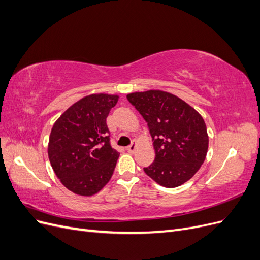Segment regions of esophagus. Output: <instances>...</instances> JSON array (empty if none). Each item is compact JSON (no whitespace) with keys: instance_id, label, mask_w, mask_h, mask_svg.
<instances>
[{"instance_id":"34e87169","label":"esophagus","mask_w":260,"mask_h":260,"mask_svg":"<svg viewBox=\"0 0 260 260\" xmlns=\"http://www.w3.org/2000/svg\"><path fill=\"white\" fill-rule=\"evenodd\" d=\"M137 146H138V142L137 141H132V143L129 145V146H127V151L129 152V153H133L136 151V148H137Z\"/></svg>"}]
</instances>
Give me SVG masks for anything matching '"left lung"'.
<instances>
[{
	"instance_id": "obj_1",
	"label": "left lung",
	"mask_w": 260,
	"mask_h": 260,
	"mask_svg": "<svg viewBox=\"0 0 260 260\" xmlns=\"http://www.w3.org/2000/svg\"><path fill=\"white\" fill-rule=\"evenodd\" d=\"M128 101L147 122L155 149L145 174L165 187H177L199 171L208 151L205 121L186 102L169 92H133Z\"/></svg>"
}]
</instances>
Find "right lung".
<instances>
[{
    "label": "right lung",
    "mask_w": 260,
    "mask_h": 260,
    "mask_svg": "<svg viewBox=\"0 0 260 260\" xmlns=\"http://www.w3.org/2000/svg\"><path fill=\"white\" fill-rule=\"evenodd\" d=\"M118 99L117 94H90L67 108L53 125L48 146L51 166L75 194H96L113 176L119 153L109 143L106 118Z\"/></svg>",
    "instance_id": "1"
}]
</instances>
